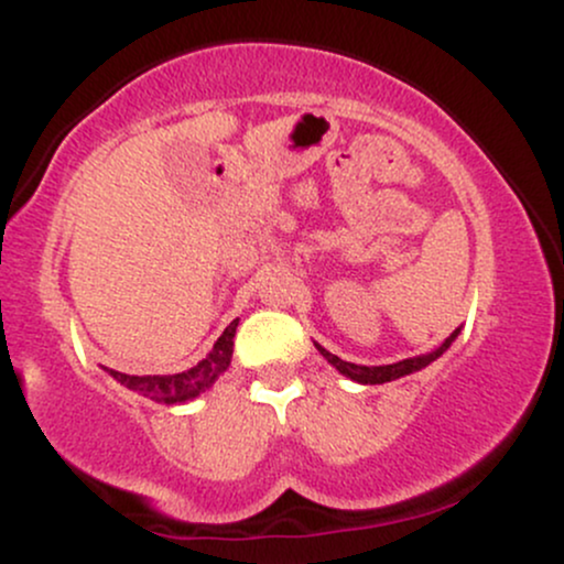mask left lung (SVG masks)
Returning <instances> with one entry per match:
<instances>
[{
    "mask_svg": "<svg viewBox=\"0 0 564 564\" xmlns=\"http://www.w3.org/2000/svg\"><path fill=\"white\" fill-rule=\"evenodd\" d=\"M453 336H456V334H451L448 339L443 341V347L435 349V352L422 355V358H408V360H400V364H392V366H355V364H347V360L336 358V355L328 352V349H323L321 345H318V349H321L323 358H326L328 364H332V366L339 368V371L345 373V377L355 379V381H360V384H384V381L400 379V377H405V373H413V371H419V368L430 366L432 360L440 358V355H443L445 349L451 347Z\"/></svg>",
    "mask_w": 564,
    "mask_h": 564,
    "instance_id": "left-lung-1",
    "label": "left lung"
}]
</instances>
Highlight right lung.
Wrapping results in <instances>:
<instances>
[{"mask_svg": "<svg viewBox=\"0 0 564 564\" xmlns=\"http://www.w3.org/2000/svg\"><path fill=\"white\" fill-rule=\"evenodd\" d=\"M236 326L238 321H232L223 332V336L215 341L212 352L198 366H193L191 371L172 373V377H127V373L113 371L111 368V377L119 379L121 384H127L129 390L142 392L145 398L159 400V403H185V400H193L196 394L204 392L206 387L215 384L219 373L230 366Z\"/></svg>", "mask_w": 564, "mask_h": 564, "instance_id": "1", "label": "right lung"}]
</instances>
